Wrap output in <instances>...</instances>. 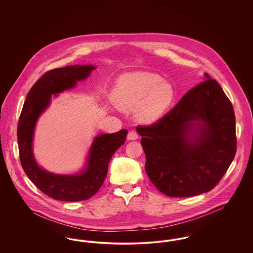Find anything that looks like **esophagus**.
<instances>
[{
	"mask_svg": "<svg viewBox=\"0 0 253 253\" xmlns=\"http://www.w3.org/2000/svg\"><path fill=\"white\" fill-rule=\"evenodd\" d=\"M137 138H138V134L136 133V132H134V131L129 132L128 135H127V139L128 140H136Z\"/></svg>",
	"mask_w": 253,
	"mask_h": 253,
	"instance_id": "obj_1",
	"label": "esophagus"
}]
</instances>
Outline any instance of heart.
I'll return each instance as SVG.
<instances>
[{
    "label": "heart",
    "mask_w": 253,
    "mask_h": 253,
    "mask_svg": "<svg viewBox=\"0 0 253 253\" xmlns=\"http://www.w3.org/2000/svg\"><path fill=\"white\" fill-rule=\"evenodd\" d=\"M174 96L173 88L152 73H133L123 76L114 91L116 105L123 111H135L137 121H157L167 110Z\"/></svg>",
    "instance_id": "b5f03b06"
}]
</instances>
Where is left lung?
<instances>
[{
	"label": "left lung",
	"mask_w": 253,
	"mask_h": 253,
	"mask_svg": "<svg viewBox=\"0 0 253 253\" xmlns=\"http://www.w3.org/2000/svg\"><path fill=\"white\" fill-rule=\"evenodd\" d=\"M205 79L159 121L136 127L146 172L167 196L211 191L235 157L233 107L216 81L208 74Z\"/></svg>",
	"instance_id": "obj_1"
}]
</instances>
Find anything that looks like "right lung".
Here are the masks:
<instances>
[{
	"instance_id": "add662e5",
	"label": "right lung",
	"mask_w": 253,
	"mask_h": 253,
	"mask_svg": "<svg viewBox=\"0 0 253 253\" xmlns=\"http://www.w3.org/2000/svg\"><path fill=\"white\" fill-rule=\"evenodd\" d=\"M96 69L93 65H70L43 74L30 89L18 123L17 137L20 160L24 172L49 197L77 202L92 197L101 187L111 157L124 144L128 131L97 135L89 150L86 166L79 174H55L39 167L32 151L34 129L40 116L47 108L52 95L71 89Z\"/></svg>"
}]
</instances>
